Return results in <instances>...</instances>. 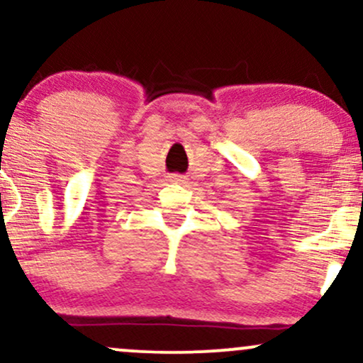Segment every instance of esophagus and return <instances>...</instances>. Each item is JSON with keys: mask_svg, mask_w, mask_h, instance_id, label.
I'll return each instance as SVG.
<instances>
[{"mask_svg": "<svg viewBox=\"0 0 363 363\" xmlns=\"http://www.w3.org/2000/svg\"><path fill=\"white\" fill-rule=\"evenodd\" d=\"M169 182H176V184H182V182H186V177L184 176H179V174H172V176H169Z\"/></svg>", "mask_w": 363, "mask_h": 363, "instance_id": "1", "label": "esophagus"}]
</instances>
